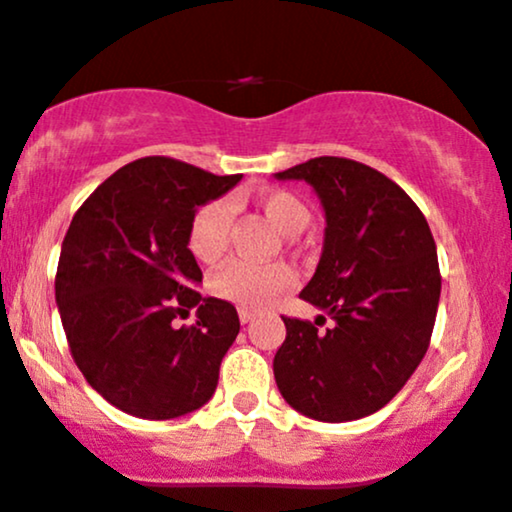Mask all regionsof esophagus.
I'll return each mask as SVG.
<instances>
[{
	"instance_id": "34e87169",
	"label": "esophagus",
	"mask_w": 512,
	"mask_h": 512,
	"mask_svg": "<svg viewBox=\"0 0 512 512\" xmlns=\"http://www.w3.org/2000/svg\"><path fill=\"white\" fill-rule=\"evenodd\" d=\"M238 317H240V322L248 324V322H252V319H255V312L248 310V307H240V310H238Z\"/></svg>"
}]
</instances>
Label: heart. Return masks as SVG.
I'll list each match as a JSON object with an SVG mask.
<instances>
[{"mask_svg":"<svg viewBox=\"0 0 512 512\" xmlns=\"http://www.w3.org/2000/svg\"><path fill=\"white\" fill-rule=\"evenodd\" d=\"M264 217L283 236H298L310 224V209L305 202L286 190L262 197ZM233 207L226 197L207 202L195 212L188 229V248L202 264H214L224 255L229 243ZM293 286V272L286 264H250L233 260L212 276V291L219 298L243 307H262L272 303L276 295Z\"/></svg>","mask_w":512,"mask_h":512,"instance_id":"heart-1","label":"heart"}]
</instances>
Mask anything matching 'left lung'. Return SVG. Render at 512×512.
<instances>
[{"label": "left lung", "instance_id": "1", "mask_svg": "<svg viewBox=\"0 0 512 512\" xmlns=\"http://www.w3.org/2000/svg\"><path fill=\"white\" fill-rule=\"evenodd\" d=\"M274 178L305 181L322 202V257L300 298L335 322L319 332L283 317L276 386L312 420H360L403 389L429 348L441 298L432 231L403 188L353 159L317 157Z\"/></svg>", "mask_w": 512, "mask_h": 512}]
</instances>
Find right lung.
Listing matches in <instances>:
<instances>
[{"mask_svg":"<svg viewBox=\"0 0 512 512\" xmlns=\"http://www.w3.org/2000/svg\"><path fill=\"white\" fill-rule=\"evenodd\" d=\"M169 157H143L97 186L61 243L57 295L71 355L100 396L140 420H174L207 403L236 341V307L202 298L188 248L197 207L236 186ZM197 306L193 327L178 311Z\"/></svg>","mask_w":512,"mask_h":512,"instance_id":"add662e5","label":"right lung"}]
</instances>
